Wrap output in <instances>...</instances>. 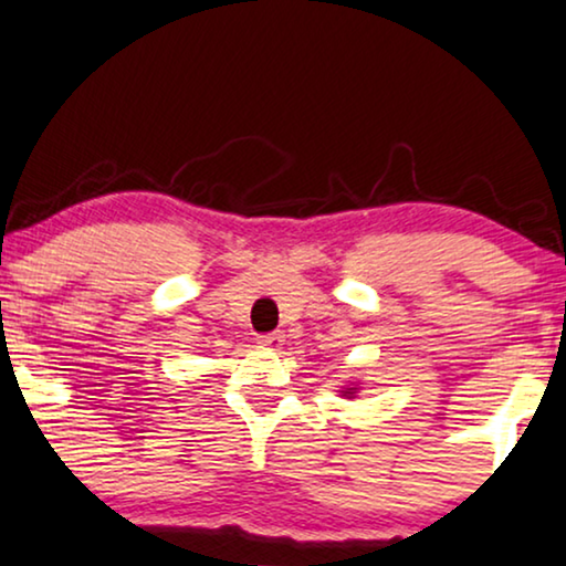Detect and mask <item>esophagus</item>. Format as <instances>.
Segmentation results:
<instances>
[{
  "label": "esophagus",
  "instance_id": "34e87169",
  "mask_svg": "<svg viewBox=\"0 0 566 566\" xmlns=\"http://www.w3.org/2000/svg\"><path fill=\"white\" fill-rule=\"evenodd\" d=\"M282 345H284V334L282 332H271V334L259 336V347H263V349H279Z\"/></svg>",
  "mask_w": 566,
  "mask_h": 566
}]
</instances>
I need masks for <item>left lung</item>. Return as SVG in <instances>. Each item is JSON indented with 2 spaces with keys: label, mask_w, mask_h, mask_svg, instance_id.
Segmentation results:
<instances>
[{
  "label": "left lung",
  "mask_w": 566,
  "mask_h": 566,
  "mask_svg": "<svg viewBox=\"0 0 566 566\" xmlns=\"http://www.w3.org/2000/svg\"><path fill=\"white\" fill-rule=\"evenodd\" d=\"M355 395V386H349V389L342 391V397H353Z\"/></svg>",
  "instance_id": "1"
}]
</instances>
